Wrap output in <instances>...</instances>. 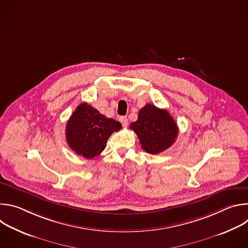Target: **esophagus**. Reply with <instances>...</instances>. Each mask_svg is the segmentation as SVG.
I'll return each instance as SVG.
<instances>
[{"mask_svg": "<svg viewBox=\"0 0 248 248\" xmlns=\"http://www.w3.org/2000/svg\"><path fill=\"white\" fill-rule=\"evenodd\" d=\"M120 122L122 123L123 126H126L127 124H128V121H127V118H126V117H121V118H120Z\"/></svg>", "mask_w": 248, "mask_h": 248, "instance_id": "1", "label": "esophagus"}]
</instances>
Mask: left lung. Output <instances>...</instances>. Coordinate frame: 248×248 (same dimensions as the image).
I'll list each match as a JSON object with an SVG mask.
<instances>
[{"label": "left lung", "instance_id": "left-lung-1", "mask_svg": "<svg viewBox=\"0 0 248 248\" xmlns=\"http://www.w3.org/2000/svg\"><path fill=\"white\" fill-rule=\"evenodd\" d=\"M138 136L141 148L149 154H159L170 147L179 134V127L165 110L146 104L138 113L136 122L130 124Z\"/></svg>", "mask_w": 248, "mask_h": 248}]
</instances>
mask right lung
Instances as JSON below:
<instances>
[{"instance_id":"right-lung-1","label":"right lung","mask_w":248,"mask_h":248,"mask_svg":"<svg viewBox=\"0 0 248 248\" xmlns=\"http://www.w3.org/2000/svg\"><path fill=\"white\" fill-rule=\"evenodd\" d=\"M121 128V123L82 103L67 121L65 137L70 149L86 159H93L105 149L110 135Z\"/></svg>"}]
</instances>
